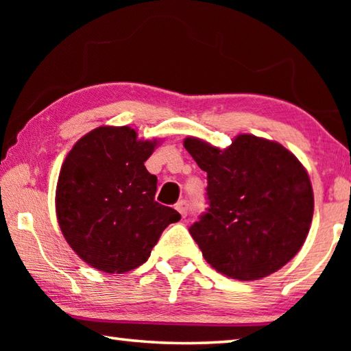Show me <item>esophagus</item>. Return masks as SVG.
I'll return each mask as SVG.
<instances>
[{
    "label": "esophagus",
    "mask_w": 351,
    "mask_h": 351,
    "mask_svg": "<svg viewBox=\"0 0 351 351\" xmlns=\"http://www.w3.org/2000/svg\"><path fill=\"white\" fill-rule=\"evenodd\" d=\"M175 207H176V210L181 213V217H182V218H186V217H187L189 203H187L186 199H181V201H178V203H176V206H175Z\"/></svg>",
    "instance_id": "obj_1"
}]
</instances>
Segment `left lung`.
<instances>
[{"label": "left lung", "instance_id": "8db88e82", "mask_svg": "<svg viewBox=\"0 0 351 351\" xmlns=\"http://www.w3.org/2000/svg\"><path fill=\"white\" fill-rule=\"evenodd\" d=\"M186 150L207 173V207L190 235L213 269L237 280H258L299 252L310 230V178L277 142L240 134L219 150L197 138Z\"/></svg>", "mask_w": 351, "mask_h": 351}]
</instances>
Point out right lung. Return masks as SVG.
Wrapping results in <instances>:
<instances>
[{
  "label": "right lung",
  "instance_id": "right-lung-1",
  "mask_svg": "<svg viewBox=\"0 0 351 351\" xmlns=\"http://www.w3.org/2000/svg\"><path fill=\"white\" fill-rule=\"evenodd\" d=\"M156 142L130 127H99L68 153L57 182V219L82 260L110 274L145 263L181 215L154 201L158 178L144 162Z\"/></svg>",
  "mask_w": 351,
  "mask_h": 351
}]
</instances>
